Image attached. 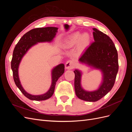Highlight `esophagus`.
<instances>
[{
	"label": "esophagus",
	"mask_w": 132,
	"mask_h": 132,
	"mask_svg": "<svg viewBox=\"0 0 132 132\" xmlns=\"http://www.w3.org/2000/svg\"><path fill=\"white\" fill-rule=\"evenodd\" d=\"M75 64L74 63L73 61H71V60H69L65 64V68L67 69H73L74 67Z\"/></svg>",
	"instance_id": "esophagus-1"
}]
</instances>
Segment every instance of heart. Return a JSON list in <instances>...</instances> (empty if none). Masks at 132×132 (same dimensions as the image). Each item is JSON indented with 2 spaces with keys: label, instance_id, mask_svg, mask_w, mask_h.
I'll use <instances>...</instances> for the list:
<instances>
[{
  "label": "heart",
  "instance_id": "b5f03b06",
  "mask_svg": "<svg viewBox=\"0 0 132 132\" xmlns=\"http://www.w3.org/2000/svg\"><path fill=\"white\" fill-rule=\"evenodd\" d=\"M80 39V35L78 34H76L74 35L72 37H71L69 39L68 42V44L69 45L71 46L75 45V44L77 43ZM81 43L84 45V44L86 43L87 42L89 41V38L86 35H84L81 38Z\"/></svg>",
  "mask_w": 132,
  "mask_h": 132
}]
</instances>
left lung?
<instances>
[{"label":"left lung","mask_w":132,"mask_h":132,"mask_svg":"<svg viewBox=\"0 0 132 132\" xmlns=\"http://www.w3.org/2000/svg\"><path fill=\"white\" fill-rule=\"evenodd\" d=\"M94 42L90 44L79 62L90 68L99 70L102 75L101 84L94 91H87L81 86L82 71L75 69L74 88L77 96L84 101L95 102L100 100L112 89L118 71V53L109 36L96 28L93 29Z\"/></svg>","instance_id":"8db88e82"}]
</instances>
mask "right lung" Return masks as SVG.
I'll use <instances>...</instances> for the list:
<instances>
[{
    "mask_svg": "<svg viewBox=\"0 0 132 132\" xmlns=\"http://www.w3.org/2000/svg\"><path fill=\"white\" fill-rule=\"evenodd\" d=\"M58 27H47L36 28L27 32L20 38L13 51L11 68L16 85L24 96L31 100L42 101L50 98L53 95L58 79L64 72V64L62 63L52 70V83L49 90L42 95H34L26 92L22 87L19 76V67L23 56L31 48L40 42H51L55 37Z\"/></svg>",
    "mask_w": 132,
    "mask_h": 132,
    "instance_id": "obj_1",
    "label": "right lung"
}]
</instances>
